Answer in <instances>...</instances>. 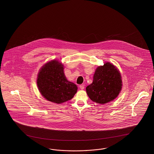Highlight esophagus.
Here are the masks:
<instances>
[{"mask_svg": "<svg viewBox=\"0 0 154 154\" xmlns=\"http://www.w3.org/2000/svg\"><path fill=\"white\" fill-rule=\"evenodd\" d=\"M84 87H85V85L84 84H81V85L79 86V87H80L81 89H84Z\"/></svg>", "mask_w": 154, "mask_h": 154, "instance_id": "obj_1", "label": "esophagus"}]
</instances>
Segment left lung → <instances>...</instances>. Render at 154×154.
Wrapping results in <instances>:
<instances>
[{"instance_id":"obj_1","label":"left lung","mask_w":154,"mask_h":154,"mask_svg":"<svg viewBox=\"0 0 154 154\" xmlns=\"http://www.w3.org/2000/svg\"><path fill=\"white\" fill-rule=\"evenodd\" d=\"M122 88V80L117 69L107 62L99 66L91 84L86 88L89 97L99 104H106L117 97Z\"/></svg>"}]
</instances>
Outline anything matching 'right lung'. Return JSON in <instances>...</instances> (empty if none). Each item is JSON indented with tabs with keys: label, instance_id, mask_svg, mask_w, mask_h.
<instances>
[{
	"label": "right lung",
	"instance_id": "add662e5",
	"mask_svg": "<svg viewBox=\"0 0 154 154\" xmlns=\"http://www.w3.org/2000/svg\"><path fill=\"white\" fill-rule=\"evenodd\" d=\"M37 85L44 97L57 104L72 99L77 91V85L67 80L63 65L55 60L42 67L38 74Z\"/></svg>",
	"mask_w": 154,
	"mask_h": 154
}]
</instances>
